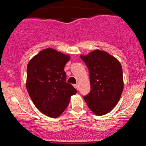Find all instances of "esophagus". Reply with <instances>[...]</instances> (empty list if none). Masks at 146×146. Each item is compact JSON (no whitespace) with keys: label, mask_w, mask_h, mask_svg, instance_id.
<instances>
[{"label":"esophagus","mask_w":146,"mask_h":146,"mask_svg":"<svg viewBox=\"0 0 146 146\" xmlns=\"http://www.w3.org/2000/svg\"><path fill=\"white\" fill-rule=\"evenodd\" d=\"M74 86H75V88H76L77 90H78V89H79V85H78V84H75V85H74Z\"/></svg>","instance_id":"1"}]
</instances>
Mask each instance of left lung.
<instances>
[{
  "label": "left lung",
  "instance_id": "1",
  "mask_svg": "<svg viewBox=\"0 0 146 146\" xmlns=\"http://www.w3.org/2000/svg\"><path fill=\"white\" fill-rule=\"evenodd\" d=\"M80 58L89 71L91 90L84 97L85 102L98 116L109 113L118 103L123 92L121 64L108 53L98 49Z\"/></svg>",
  "mask_w": 146,
  "mask_h": 146
}]
</instances>
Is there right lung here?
I'll list each match as a JSON object with an SVG mask.
<instances>
[{
    "instance_id": "obj_1",
    "label": "right lung",
    "mask_w": 146,
    "mask_h": 146,
    "mask_svg": "<svg viewBox=\"0 0 146 146\" xmlns=\"http://www.w3.org/2000/svg\"><path fill=\"white\" fill-rule=\"evenodd\" d=\"M70 56L51 48L42 50L29 62L26 86L40 111L57 118L67 108L72 95L78 92L66 82L64 66Z\"/></svg>"
}]
</instances>
